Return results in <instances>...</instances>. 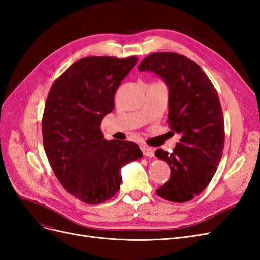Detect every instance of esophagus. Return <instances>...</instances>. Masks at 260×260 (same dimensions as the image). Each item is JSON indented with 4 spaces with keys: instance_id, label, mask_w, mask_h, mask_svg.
<instances>
[{
    "instance_id": "1",
    "label": "esophagus",
    "mask_w": 260,
    "mask_h": 260,
    "mask_svg": "<svg viewBox=\"0 0 260 260\" xmlns=\"http://www.w3.org/2000/svg\"><path fill=\"white\" fill-rule=\"evenodd\" d=\"M141 149H142V152H143L144 156L154 157V154H155L154 148L149 147V146H147V145H142V146H141Z\"/></svg>"
}]
</instances>
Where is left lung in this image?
Returning a JSON list of instances; mask_svg holds the SVG:
<instances>
[{
    "instance_id": "obj_1",
    "label": "left lung",
    "mask_w": 260,
    "mask_h": 260,
    "mask_svg": "<svg viewBox=\"0 0 260 260\" xmlns=\"http://www.w3.org/2000/svg\"><path fill=\"white\" fill-rule=\"evenodd\" d=\"M139 70L155 74L167 85L170 130L180 137L172 153L155 152L171 169L169 181L156 193L171 202H187L205 190L222 156L223 116L217 91L196 62L177 53H153Z\"/></svg>"
}]
</instances>
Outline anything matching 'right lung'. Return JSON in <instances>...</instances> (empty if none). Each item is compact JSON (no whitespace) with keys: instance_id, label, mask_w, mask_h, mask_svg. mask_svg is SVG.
I'll use <instances>...</instances> for the list:
<instances>
[{"instance_id":"obj_1","label":"right lung","mask_w":260,"mask_h":260,"mask_svg":"<svg viewBox=\"0 0 260 260\" xmlns=\"http://www.w3.org/2000/svg\"><path fill=\"white\" fill-rule=\"evenodd\" d=\"M138 59L81 58L53 83L46 100L42 120L46 156L61 185L86 204L111 199L120 188L121 168L143 157L138 144L106 141L100 128Z\"/></svg>"}]
</instances>
